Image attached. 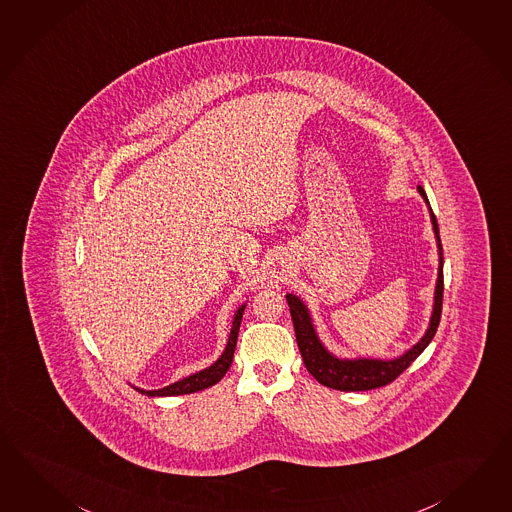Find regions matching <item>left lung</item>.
Listing matches in <instances>:
<instances>
[{
	"label": "left lung",
	"instance_id": "left-lung-1",
	"mask_svg": "<svg viewBox=\"0 0 512 512\" xmlns=\"http://www.w3.org/2000/svg\"><path fill=\"white\" fill-rule=\"evenodd\" d=\"M422 195L424 203L428 204L429 219L435 232V241H437V250H439V273H437V286H435V297H433V311L429 317L428 330L420 337L416 345L411 346L402 356L394 359H378V357H337L332 354L326 346L322 345L321 337L315 330V324L311 319L308 306L302 302V298L287 293L286 300L291 309V319L295 326V335H297V345L304 365L309 370V374L319 381L321 385H326L330 389L337 391H370L378 389L387 383L396 380L404 372L416 357L420 356L426 346L431 343L435 337V332L439 328L440 313H442V291H444V276H442V245H440L439 225L433 215V210L429 208L428 195L422 186L416 188Z\"/></svg>",
	"mask_w": 512,
	"mask_h": 512
}]
</instances>
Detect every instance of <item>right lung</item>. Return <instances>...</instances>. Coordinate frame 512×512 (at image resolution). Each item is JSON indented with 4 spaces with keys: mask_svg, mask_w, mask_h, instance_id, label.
<instances>
[{
    "mask_svg": "<svg viewBox=\"0 0 512 512\" xmlns=\"http://www.w3.org/2000/svg\"><path fill=\"white\" fill-rule=\"evenodd\" d=\"M245 306H247V304H241V306L236 309L226 348L223 350V354L219 356V359H217L215 363H212L210 367L199 370V372H195V374H190V376L175 381V383H171V385H167V387H162V389H155V391H145V389H140V387H134V389H136L138 393L145 394V396H179V394L203 391V389H208V387L215 385L217 381H221V378L226 374V370L230 369L232 359H234V350H236V343H238L239 324H241V317H243Z\"/></svg>",
    "mask_w": 512,
    "mask_h": 512,
    "instance_id": "add662e5",
    "label": "right lung"
}]
</instances>
